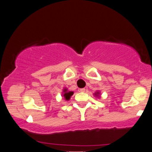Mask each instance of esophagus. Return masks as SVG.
Masks as SVG:
<instances>
[{"instance_id": "obj_1", "label": "esophagus", "mask_w": 152, "mask_h": 152, "mask_svg": "<svg viewBox=\"0 0 152 152\" xmlns=\"http://www.w3.org/2000/svg\"><path fill=\"white\" fill-rule=\"evenodd\" d=\"M85 91H86V88H81L80 89V91H81V92H85Z\"/></svg>"}]
</instances>
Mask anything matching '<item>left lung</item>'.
Wrapping results in <instances>:
<instances>
[{
    "label": "left lung",
    "mask_w": 152,
    "mask_h": 152,
    "mask_svg": "<svg viewBox=\"0 0 152 152\" xmlns=\"http://www.w3.org/2000/svg\"><path fill=\"white\" fill-rule=\"evenodd\" d=\"M98 94H99V93L97 92V93H96V94H95V95H96V96H98Z\"/></svg>",
    "instance_id": "left-lung-1"
}]
</instances>
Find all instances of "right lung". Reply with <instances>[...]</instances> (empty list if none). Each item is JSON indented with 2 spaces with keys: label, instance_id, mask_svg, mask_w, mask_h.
I'll use <instances>...</instances> for the list:
<instances>
[{
  "label": "right lung",
  "instance_id": "right-lung-1",
  "mask_svg": "<svg viewBox=\"0 0 152 152\" xmlns=\"http://www.w3.org/2000/svg\"><path fill=\"white\" fill-rule=\"evenodd\" d=\"M64 97L65 99L66 100L70 99V97L72 96L73 94H74L72 91H67V89H64Z\"/></svg>",
  "mask_w": 152,
  "mask_h": 152
}]
</instances>
